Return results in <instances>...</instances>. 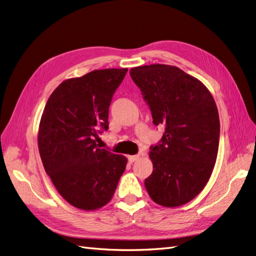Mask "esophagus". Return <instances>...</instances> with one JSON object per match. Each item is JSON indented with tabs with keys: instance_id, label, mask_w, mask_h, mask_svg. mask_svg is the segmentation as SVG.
Returning <instances> with one entry per match:
<instances>
[{
	"instance_id": "obj_1",
	"label": "esophagus",
	"mask_w": 256,
	"mask_h": 256,
	"mask_svg": "<svg viewBox=\"0 0 256 256\" xmlns=\"http://www.w3.org/2000/svg\"><path fill=\"white\" fill-rule=\"evenodd\" d=\"M140 159V154H134V156H128V160L130 164H134L136 160Z\"/></svg>"
}]
</instances>
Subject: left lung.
Here are the masks:
<instances>
[{
	"label": "left lung",
	"mask_w": 256,
	"mask_h": 256,
	"mask_svg": "<svg viewBox=\"0 0 256 256\" xmlns=\"http://www.w3.org/2000/svg\"><path fill=\"white\" fill-rule=\"evenodd\" d=\"M148 104L152 122L164 125L161 143L152 147V173L145 188L154 203L178 207L204 189L216 160L220 120L212 92L180 68L152 64L130 69Z\"/></svg>",
	"instance_id": "8db88e82"
}]
</instances>
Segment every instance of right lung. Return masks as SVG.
I'll list each match as a JSON object with an SVG mask.
<instances>
[{"label":"right lung","instance_id":"right-lung-1","mask_svg":"<svg viewBox=\"0 0 256 256\" xmlns=\"http://www.w3.org/2000/svg\"><path fill=\"white\" fill-rule=\"evenodd\" d=\"M127 68L97 69L62 82L44 109L38 150L46 172L63 198L82 210L110 202L127 158L100 148L99 130L109 128V106Z\"/></svg>","mask_w":256,"mask_h":256}]
</instances>
